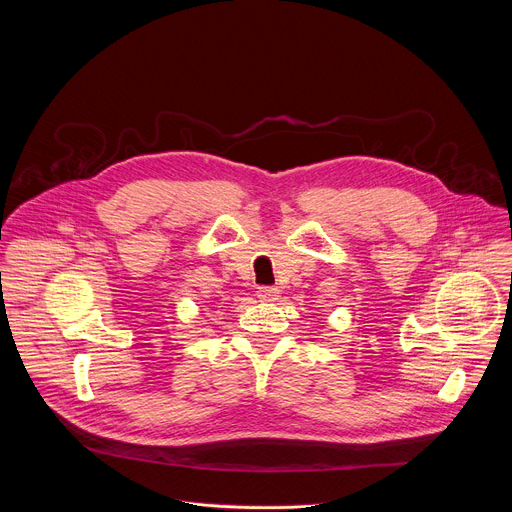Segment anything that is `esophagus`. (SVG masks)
I'll list each match as a JSON object with an SVG mask.
<instances>
[{
	"instance_id": "obj_1",
	"label": "esophagus",
	"mask_w": 512,
	"mask_h": 512,
	"mask_svg": "<svg viewBox=\"0 0 512 512\" xmlns=\"http://www.w3.org/2000/svg\"><path fill=\"white\" fill-rule=\"evenodd\" d=\"M277 296H279L277 287H259L257 289V298L261 302H273V300H277Z\"/></svg>"
}]
</instances>
